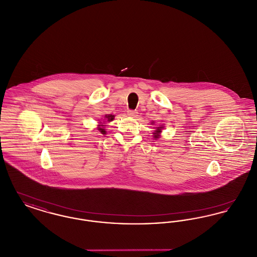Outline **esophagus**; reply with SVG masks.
I'll return each instance as SVG.
<instances>
[{"label": "esophagus", "instance_id": "1", "mask_svg": "<svg viewBox=\"0 0 257 257\" xmlns=\"http://www.w3.org/2000/svg\"><path fill=\"white\" fill-rule=\"evenodd\" d=\"M127 113L129 116H132V117H136L138 115V111L134 110H129L127 111Z\"/></svg>", "mask_w": 257, "mask_h": 257}]
</instances>
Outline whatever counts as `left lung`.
I'll return each instance as SVG.
<instances>
[{"instance_id": "8db88e82", "label": "left lung", "mask_w": 257, "mask_h": 257, "mask_svg": "<svg viewBox=\"0 0 257 257\" xmlns=\"http://www.w3.org/2000/svg\"><path fill=\"white\" fill-rule=\"evenodd\" d=\"M161 129H162V127H158V128H157V131H156V133L154 134V138H159V133L161 132Z\"/></svg>"}]
</instances>
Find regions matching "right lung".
<instances>
[{
  "mask_svg": "<svg viewBox=\"0 0 257 257\" xmlns=\"http://www.w3.org/2000/svg\"><path fill=\"white\" fill-rule=\"evenodd\" d=\"M105 117H107V119H108V121H111V120H113V118H114V115H112V114H107ZM99 126H104V125H99ZM98 130L102 133V134H106V131H105V129H103V128H101V127H98Z\"/></svg>",
  "mask_w": 257,
  "mask_h": 257,
  "instance_id": "1",
  "label": "right lung"
}]
</instances>
